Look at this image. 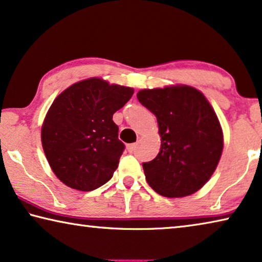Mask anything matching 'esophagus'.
I'll list each match as a JSON object with an SVG mask.
<instances>
[{
  "mask_svg": "<svg viewBox=\"0 0 262 262\" xmlns=\"http://www.w3.org/2000/svg\"><path fill=\"white\" fill-rule=\"evenodd\" d=\"M138 148V143H130V144H127V150L129 152H133L135 150V149Z\"/></svg>",
  "mask_w": 262,
  "mask_h": 262,
  "instance_id": "34e87169",
  "label": "esophagus"
}]
</instances>
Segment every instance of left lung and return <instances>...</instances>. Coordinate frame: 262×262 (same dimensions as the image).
I'll use <instances>...</instances> for the list:
<instances>
[{"label":"left lung","mask_w":262,"mask_h":262,"mask_svg":"<svg viewBox=\"0 0 262 262\" xmlns=\"http://www.w3.org/2000/svg\"><path fill=\"white\" fill-rule=\"evenodd\" d=\"M136 95L156 116L161 135L160 152L142 164L148 184L170 198L194 193L212 176L223 151V130L210 102L186 85Z\"/></svg>","instance_id":"1"}]
</instances>
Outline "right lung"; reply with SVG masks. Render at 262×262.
Returning <instances> with one entry per match:
<instances>
[{"instance_id": "obj_1", "label": "right lung", "mask_w": 262, "mask_h": 262, "mask_svg": "<svg viewBox=\"0 0 262 262\" xmlns=\"http://www.w3.org/2000/svg\"><path fill=\"white\" fill-rule=\"evenodd\" d=\"M133 93L132 87L91 78L55 99L41 126V144L52 171L65 185L92 191L111 180L124 150L113 114Z\"/></svg>"}]
</instances>
